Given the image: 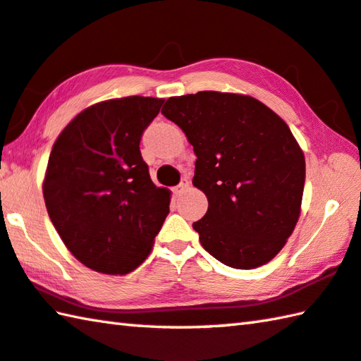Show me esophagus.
<instances>
[{
	"instance_id": "esophagus-1",
	"label": "esophagus",
	"mask_w": 361,
	"mask_h": 361,
	"mask_svg": "<svg viewBox=\"0 0 361 361\" xmlns=\"http://www.w3.org/2000/svg\"><path fill=\"white\" fill-rule=\"evenodd\" d=\"M188 188H189V181L185 178V180H181L180 185L173 189V192H175V195H180V194L185 192Z\"/></svg>"
}]
</instances>
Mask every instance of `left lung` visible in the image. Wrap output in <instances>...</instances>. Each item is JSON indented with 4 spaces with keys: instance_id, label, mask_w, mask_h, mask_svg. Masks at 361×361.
Segmentation results:
<instances>
[{
    "instance_id": "left-lung-1",
    "label": "left lung",
    "mask_w": 361,
    "mask_h": 361,
    "mask_svg": "<svg viewBox=\"0 0 361 361\" xmlns=\"http://www.w3.org/2000/svg\"><path fill=\"white\" fill-rule=\"evenodd\" d=\"M162 115L197 156L192 185L208 199L194 222L205 251L238 270L265 265L301 213L305 154L287 123L255 97L219 91L169 97Z\"/></svg>"
}]
</instances>
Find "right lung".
I'll return each instance as SVG.
<instances>
[{"label":"right lung","instance_id":"add662e5","mask_svg":"<svg viewBox=\"0 0 361 361\" xmlns=\"http://www.w3.org/2000/svg\"><path fill=\"white\" fill-rule=\"evenodd\" d=\"M164 99L128 96L93 104L61 130L42 192L63 243L85 267L128 274L152 252L170 191L149 178L140 139Z\"/></svg>","mask_w":361,"mask_h":361}]
</instances>
